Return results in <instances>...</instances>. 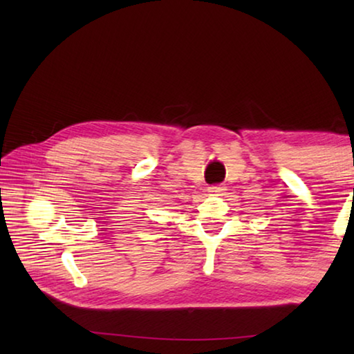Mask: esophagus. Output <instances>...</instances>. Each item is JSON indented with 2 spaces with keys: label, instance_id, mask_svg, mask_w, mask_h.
<instances>
[{
  "label": "esophagus",
  "instance_id": "1",
  "mask_svg": "<svg viewBox=\"0 0 354 354\" xmlns=\"http://www.w3.org/2000/svg\"><path fill=\"white\" fill-rule=\"evenodd\" d=\"M223 190H225V187L221 184H217V185H211V187H207V192L211 195H221L223 194Z\"/></svg>",
  "mask_w": 354,
  "mask_h": 354
}]
</instances>
